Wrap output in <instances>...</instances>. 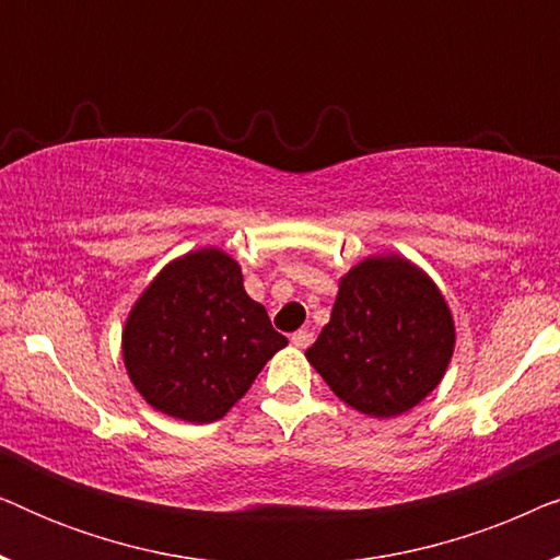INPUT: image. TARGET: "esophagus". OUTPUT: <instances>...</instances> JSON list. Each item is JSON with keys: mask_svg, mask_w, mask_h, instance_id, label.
<instances>
[{"mask_svg": "<svg viewBox=\"0 0 560 560\" xmlns=\"http://www.w3.org/2000/svg\"><path fill=\"white\" fill-rule=\"evenodd\" d=\"M290 341H293V347H298V349H308L313 343V334L301 328V331H295L293 336H290Z\"/></svg>", "mask_w": 560, "mask_h": 560, "instance_id": "obj_1", "label": "esophagus"}]
</instances>
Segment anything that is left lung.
<instances>
[{"mask_svg":"<svg viewBox=\"0 0 560 560\" xmlns=\"http://www.w3.org/2000/svg\"><path fill=\"white\" fill-rule=\"evenodd\" d=\"M454 347L439 285L389 252L343 275L331 320L305 357L339 400L370 418H395L441 385Z\"/></svg>","mask_w":560,"mask_h":560,"instance_id":"left-lung-1","label":"left lung"}]
</instances>
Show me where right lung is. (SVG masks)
Returning <instances> with one entry per match:
<instances>
[{
	"label": "right lung",
	"mask_w": 560,
	"mask_h": 560,
	"mask_svg": "<svg viewBox=\"0 0 560 560\" xmlns=\"http://www.w3.org/2000/svg\"><path fill=\"white\" fill-rule=\"evenodd\" d=\"M285 343L265 305L244 290L240 262L219 247L167 262L121 328V357L137 393L188 423L224 418Z\"/></svg>",
	"instance_id": "1"
}]
</instances>
